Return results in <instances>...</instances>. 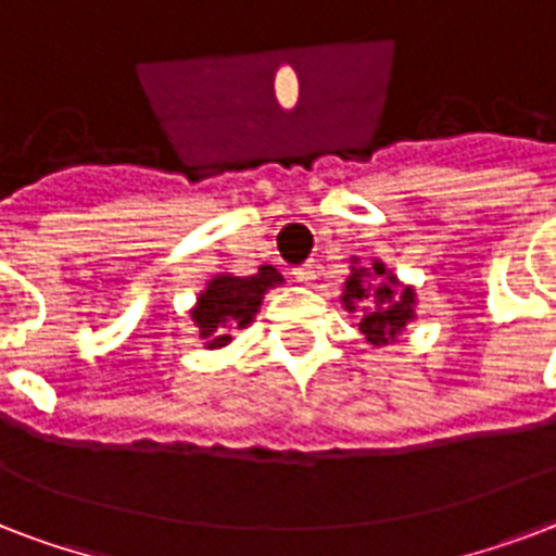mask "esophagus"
<instances>
[{
	"instance_id": "1",
	"label": "esophagus",
	"mask_w": 556,
	"mask_h": 556,
	"mask_svg": "<svg viewBox=\"0 0 556 556\" xmlns=\"http://www.w3.org/2000/svg\"><path fill=\"white\" fill-rule=\"evenodd\" d=\"M295 281L299 283H313L316 281V266L313 264H304V266H299V269H295Z\"/></svg>"
}]
</instances>
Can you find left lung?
Segmentation results:
<instances>
[{
  "mask_svg": "<svg viewBox=\"0 0 556 556\" xmlns=\"http://www.w3.org/2000/svg\"><path fill=\"white\" fill-rule=\"evenodd\" d=\"M342 307L348 313L363 309L359 330L371 348H382L406 330L415 318L417 292L386 269L382 261H371V266L359 264V257H351V275L342 292Z\"/></svg>",
  "mask_w": 556,
  "mask_h": 556,
  "instance_id": "1",
  "label": "left lung"
}]
</instances>
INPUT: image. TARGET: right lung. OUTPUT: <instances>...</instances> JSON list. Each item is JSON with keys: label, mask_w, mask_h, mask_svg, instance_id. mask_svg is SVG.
<instances>
[{"label": "right lung", "mask_w": 556, "mask_h": 556, "mask_svg": "<svg viewBox=\"0 0 556 556\" xmlns=\"http://www.w3.org/2000/svg\"><path fill=\"white\" fill-rule=\"evenodd\" d=\"M283 283V275L275 266H257L255 275H214L200 299L191 307V321L197 325L202 345L219 351L235 339L238 330L252 325L261 309L266 290Z\"/></svg>", "instance_id": "right-lung-1"}]
</instances>
